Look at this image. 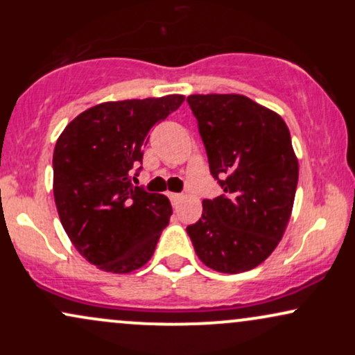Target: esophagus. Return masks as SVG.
Returning a JSON list of instances; mask_svg holds the SVG:
<instances>
[{
	"label": "esophagus",
	"mask_w": 355,
	"mask_h": 355,
	"mask_svg": "<svg viewBox=\"0 0 355 355\" xmlns=\"http://www.w3.org/2000/svg\"><path fill=\"white\" fill-rule=\"evenodd\" d=\"M168 197H170V200H172V203H173V207H175V209H177V207H178V203L182 202L183 195H182V193H168Z\"/></svg>",
	"instance_id": "1"
}]
</instances>
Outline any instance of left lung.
<instances>
[{
	"instance_id": "left-lung-1",
	"label": "left lung",
	"mask_w": 355,
	"mask_h": 355,
	"mask_svg": "<svg viewBox=\"0 0 355 355\" xmlns=\"http://www.w3.org/2000/svg\"><path fill=\"white\" fill-rule=\"evenodd\" d=\"M187 103L223 190L202 202V218L187 234L207 267L247 272L274 252L291 218L299 180L291 132L243 95H190Z\"/></svg>"
}]
</instances>
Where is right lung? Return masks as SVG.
Here are the masks:
<instances>
[{
  "mask_svg": "<svg viewBox=\"0 0 355 355\" xmlns=\"http://www.w3.org/2000/svg\"><path fill=\"white\" fill-rule=\"evenodd\" d=\"M182 95L107 101L68 123L53 153V193L64 232L89 263L128 274L152 259L172 205L133 185L150 132Z\"/></svg>",
  "mask_w": 355,
  "mask_h": 355,
  "instance_id": "obj_1",
  "label": "right lung"
}]
</instances>
